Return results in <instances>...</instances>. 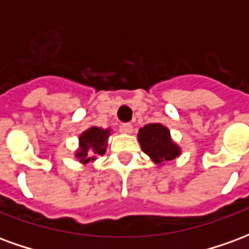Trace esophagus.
Here are the masks:
<instances>
[{
    "label": "esophagus",
    "instance_id": "obj_1",
    "mask_svg": "<svg viewBox=\"0 0 249 249\" xmlns=\"http://www.w3.org/2000/svg\"><path fill=\"white\" fill-rule=\"evenodd\" d=\"M120 130H121L123 133H128V135H130V133L133 132V125L132 124L120 125Z\"/></svg>",
    "mask_w": 249,
    "mask_h": 249
}]
</instances>
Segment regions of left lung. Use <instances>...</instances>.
I'll return each instance as SVG.
<instances>
[{"label":"left lung","instance_id":"1","mask_svg":"<svg viewBox=\"0 0 249 249\" xmlns=\"http://www.w3.org/2000/svg\"><path fill=\"white\" fill-rule=\"evenodd\" d=\"M137 139L142 152L159 167L172 161L181 153V148L172 140L169 129L159 123L142 126L137 133Z\"/></svg>","mask_w":249,"mask_h":249}]
</instances>
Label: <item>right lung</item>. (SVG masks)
Listing matches in <instances>:
<instances>
[{
  "mask_svg": "<svg viewBox=\"0 0 249 249\" xmlns=\"http://www.w3.org/2000/svg\"><path fill=\"white\" fill-rule=\"evenodd\" d=\"M112 135V129L90 126L89 129L82 132L78 137V149L74 152V156L82 164L96 161L98 156H103L107 152L109 136Z\"/></svg>",
  "mask_w": 249,
  "mask_h": 249,
  "instance_id": "obj_1",
  "label": "right lung"
}]
</instances>
